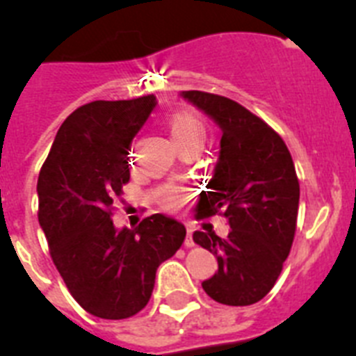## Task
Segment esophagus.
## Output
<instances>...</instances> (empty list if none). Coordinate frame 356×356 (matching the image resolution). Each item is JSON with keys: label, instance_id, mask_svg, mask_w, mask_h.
<instances>
[{"label": "esophagus", "instance_id": "obj_1", "mask_svg": "<svg viewBox=\"0 0 356 356\" xmlns=\"http://www.w3.org/2000/svg\"><path fill=\"white\" fill-rule=\"evenodd\" d=\"M186 248H193L195 242H193V228L188 227V235H186V241H184Z\"/></svg>", "mask_w": 356, "mask_h": 356}]
</instances>
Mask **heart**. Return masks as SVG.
I'll return each instance as SVG.
<instances>
[{"label": "heart", "mask_w": 356, "mask_h": 356, "mask_svg": "<svg viewBox=\"0 0 356 356\" xmlns=\"http://www.w3.org/2000/svg\"><path fill=\"white\" fill-rule=\"evenodd\" d=\"M167 128L177 147L186 144H204L207 138V126L197 114L189 111L172 112L167 118ZM184 189L179 186H167L159 193V202L167 211H175L184 202Z\"/></svg>", "instance_id": "heart-1"}]
</instances>
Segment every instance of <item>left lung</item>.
Wrapping results in <instances>:
<instances>
[{
    "instance_id": "obj_1",
    "label": "left lung",
    "mask_w": 356,
    "mask_h": 356,
    "mask_svg": "<svg viewBox=\"0 0 356 356\" xmlns=\"http://www.w3.org/2000/svg\"><path fill=\"white\" fill-rule=\"evenodd\" d=\"M182 96L223 131L198 218L221 214L232 230L227 238L214 232L193 234L218 258V272L202 288L219 304L251 305L274 288L293 244L300 198L293 159L283 138L241 103L204 91Z\"/></svg>"
}]
</instances>
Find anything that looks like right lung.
Returning <instances> with one entry per match:
<instances>
[{
	"mask_svg": "<svg viewBox=\"0 0 356 356\" xmlns=\"http://www.w3.org/2000/svg\"><path fill=\"white\" fill-rule=\"evenodd\" d=\"M154 107V95L86 103L65 119L38 175V221L52 261L81 307L103 320L140 313L158 267L186 238V228L163 214L135 230L112 223L133 137Z\"/></svg>",
	"mask_w": 356,
	"mask_h": 356,
	"instance_id": "1",
	"label": "right lung"
}]
</instances>
